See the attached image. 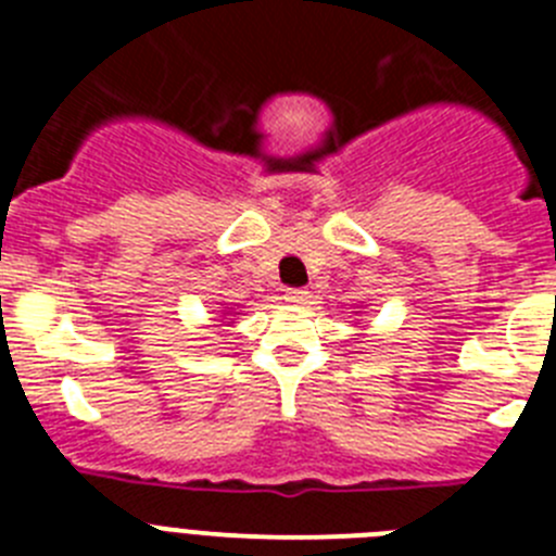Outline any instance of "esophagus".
I'll list each match as a JSON object with an SVG mask.
<instances>
[{
  "instance_id": "esophagus-1",
  "label": "esophagus",
  "mask_w": 556,
  "mask_h": 556,
  "mask_svg": "<svg viewBox=\"0 0 556 556\" xmlns=\"http://www.w3.org/2000/svg\"><path fill=\"white\" fill-rule=\"evenodd\" d=\"M287 301L294 303V306H303V303H308V292H306V289H301V287L289 289Z\"/></svg>"
}]
</instances>
